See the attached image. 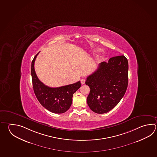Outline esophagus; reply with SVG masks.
Masks as SVG:
<instances>
[{"label":"esophagus","instance_id":"34e87169","mask_svg":"<svg viewBox=\"0 0 157 157\" xmlns=\"http://www.w3.org/2000/svg\"><path fill=\"white\" fill-rule=\"evenodd\" d=\"M80 82L82 83V84H84L85 82H86V79H82L81 80H80Z\"/></svg>","mask_w":157,"mask_h":157}]
</instances>
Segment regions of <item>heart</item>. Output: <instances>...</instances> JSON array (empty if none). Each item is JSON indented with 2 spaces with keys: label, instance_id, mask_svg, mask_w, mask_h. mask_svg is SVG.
Segmentation results:
<instances>
[{
  "label": "heart",
  "instance_id": "heart-1",
  "mask_svg": "<svg viewBox=\"0 0 157 157\" xmlns=\"http://www.w3.org/2000/svg\"><path fill=\"white\" fill-rule=\"evenodd\" d=\"M101 50V49H99V48H97V49H95L94 50L95 52H98L99 51H100Z\"/></svg>",
  "mask_w": 157,
  "mask_h": 157
}]
</instances>
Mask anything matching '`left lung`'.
Listing matches in <instances>:
<instances>
[{"mask_svg":"<svg viewBox=\"0 0 157 157\" xmlns=\"http://www.w3.org/2000/svg\"><path fill=\"white\" fill-rule=\"evenodd\" d=\"M128 62L124 56L103 62L98 69L86 78L90 88L87 103L93 112L98 114L108 112L123 97L128 83Z\"/></svg>","mask_w":157,"mask_h":157,"instance_id":"left-lung-1","label":"left lung"}]
</instances>
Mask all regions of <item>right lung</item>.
Returning a JSON list of instances; mask_svg holds the SVG:
<instances>
[{"label":"right lung","mask_w":157,"mask_h":157,"mask_svg":"<svg viewBox=\"0 0 157 157\" xmlns=\"http://www.w3.org/2000/svg\"><path fill=\"white\" fill-rule=\"evenodd\" d=\"M39 53L34 56L31 67L33 89L36 97L41 105L51 112L65 113L71 106L73 94L81 86L80 82L57 88L44 85L39 79L34 69V62Z\"/></svg>","instance_id":"right-lung-1"}]
</instances>
